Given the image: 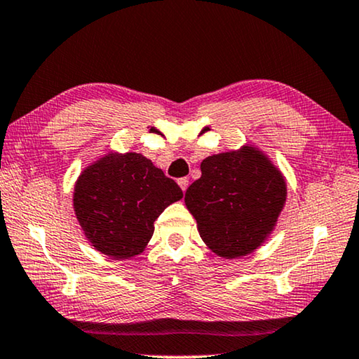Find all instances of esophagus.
Returning <instances> with one entry per match:
<instances>
[{"label":"esophagus","instance_id":"1","mask_svg":"<svg viewBox=\"0 0 359 359\" xmlns=\"http://www.w3.org/2000/svg\"><path fill=\"white\" fill-rule=\"evenodd\" d=\"M178 184H180V188L183 189V192L188 189V184H189V180L188 178H180L178 180Z\"/></svg>","mask_w":359,"mask_h":359}]
</instances>
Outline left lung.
I'll return each instance as SVG.
<instances>
[{
  "label": "left lung",
  "instance_id": "left-lung-1",
  "mask_svg": "<svg viewBox=\"0 0 359 359\" xmlns=\"http://www.w3.org/2000/svg\"><path fill=\"white\" fill-rule=\"evenodd\" d=\"M201 178L184 204L205 246L222 259H238L262 246L287 202V180L252 144L202 160Z\"/></svg>",
  "mask_w": 359,
  "mask_h": 359
}]
</instances>
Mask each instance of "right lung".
I'll return each mask as SVG.
<instances>
[{"label":"right lung","instance_id":"add662e5","mask_svg":"<svg viewBox=\"0 0 359 359\" xmlns=\"http://www.w3.org/2000/svg\"><path fill=\"white\" fill-rule=\"evenodd\" d=\"M183 191L149 158L108 150L81 171L72 209L93 249L123 261L144 252L154 222Z\"/></svg>","mask_w":359,"mask_h":359}]
</instances>
